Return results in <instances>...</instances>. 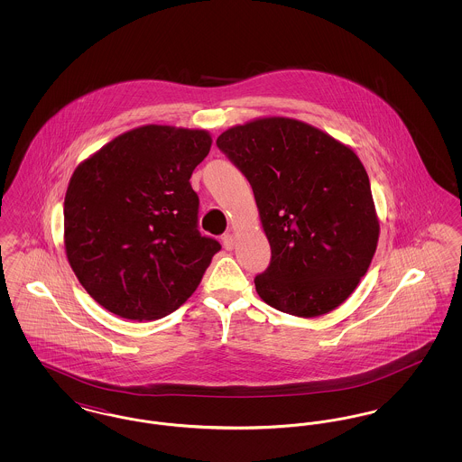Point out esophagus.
Returning a JSON list of instances; mask_svg holds the SVG:
<instances>
[{
  "instance_id": "1",
  "label": "esophagus",
  "mask_w": 462,
  "mask_h": 462,
  "mask_svg": "<svg viewBox=\"0 0 462 462\" xmlns=\"http://www.w3.org/2000/svg\"><path fill=\"white\" fill-rule=\"evenodd\" d=\"M221 242H223V247H225L226 251H232V249H234V244H236V239H234L232 234H225V236L221 237Z\"/></svg>"
}]
</instances>
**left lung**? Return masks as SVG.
<instances>
[{"mask_svg": "<svg viewBox=\"0 0 462 462\" xmlns=\"http://www.w3.org/2000/svg\"><path fill=\"white\" fill-rule=\"evenodd\" d=\"M217 145L253 187L272 260L254 286L296 317L339 307L373 262L379 239L369 176L350 147L303 121L262 117Z\"/></svg>", "mask_w": 462, "mask_h": 462, "instance_id": "8db88e82", "label": "left lung"}]
</instances>
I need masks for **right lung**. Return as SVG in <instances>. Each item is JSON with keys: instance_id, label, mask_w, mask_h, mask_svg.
<instances>
[{"instance_id": "obj_1", "label": "right lung", "mask_w": 462, "mask_h": 462, "mask_svg": "<svg viewBox=\"0 0 462 462\" xmlns=\"http://www.w3.org/2000/svg\"><path fill=\"white\" fill-rule=\"evenodd\" d=\"M204 130L147 125L83 161L64 200L67 260L89 296L130 320L181 307L221 249L198 230L190 176L209 154Z\"/></svg>"}]
</instances>
